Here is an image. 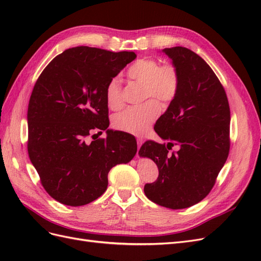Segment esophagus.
<instances>
[{"instance_id": "obj_1", "label": "esophagus", "mask_w": 261, "mask_h": 261, "mask_svg": "<svg viewBox=\"0 0 261 261\" xmlns=\"http://www.w3.org/2000/svg\"><path fill=\"white\" fill-rule=\"evenodd\" d=\"M143 139L141 138H137V146H138V151H139V149H140V147H141V145H143ZM137 155H138V152H137Z\"/></svg>"}]
</instances>
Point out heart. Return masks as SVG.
Wrapping results in <instances>:
<instances>
[{"instance_id":"b5f03b06","label":"heart","mask_w":261,"mask_h":261,"mask_svg":"<svg viewBox=\"0 0 261 261\" xmlns=\"http://www.w3.org/2000/svg\"><path fill=\"white\" fill-rule=\"evenodd\" d=\"M127 75L134 82L143 84V105L129 107L118 113L113 124L115 128L132 135L141 136L154 122L161 105H169L175 99L179 89L180 77L173 63L160 64L154 58H143L135 61L127 69ZM152 97V99H149ZM107 103L114 111L124 107V91L118 78H112L106 88Z\"/></svg>"}]
</instances>
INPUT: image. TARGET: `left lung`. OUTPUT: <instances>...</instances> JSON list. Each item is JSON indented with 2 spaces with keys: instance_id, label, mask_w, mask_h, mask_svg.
Returning a JSON list of instances; mask_svg holds the SVG:
<instances>
[{
  "instance_id": "obj_1",
  "label": "left lung",
  "mask_w": 261,
  "mask_h": 261,
  "mask_svg": "<svg viewBox=\"0 0 261 261\" xmlns=\"http://www.w3.org/2000/svg\"><path fill=\"white\" fill-rule=\"evenodd\" d=\"M163 52L180 77L179 89L154 130L169 144L147 140L139 154L152 159L159 176L144 192L159 206L184 209L198 203L215 186L230 152L231 112L219 78L198 54L183 46ZM174 145L179 150L172 154Z\"/></svg>"
}]
</instances>
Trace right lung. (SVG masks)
<instances>
[{
  "label": "right lung",
  "mask_w": 261,
  "mask_h": 261,
  "mask_svg": "<svg viewBox=\"0 0 261 261\" xmlns=\"http://www.w3.org/2000/svg\"><path fill=\"white\" fill-rule=\"evenodd\" d=\"M136 57L75 46L38 77L28 105L27 149L41 185L57 201L78 207L96 200L107 191L110 170L135 156L136 139L127 133L87 137L109 127L107 85Z\"/></svg>",
  "instance_id": "1"
}]
</instances>
